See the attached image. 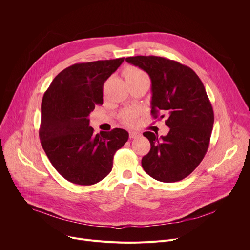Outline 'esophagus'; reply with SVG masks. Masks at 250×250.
Returning <instances> with one entry per match:
<instances>
[{
    "instance_id": "esophagus-1",
    "label": "esophagus",
    "mask_w": 250,
    "mask_h": 250,
    "mask_svg": "<svg viewBox=\"0 0 250 250\" xmlns=\"http://www.w3.org/2000/svg\"><path fill=\"white\" fill-rule=\"evenodd\" d=\"M141 134L137 131H134V130H130L129 131V138H137L139 137Z\"/></svg>"
}]
</instances>
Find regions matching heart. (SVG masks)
Listing matches in <instances>:
<instances>
[{
  "label": "heart",
  "mask_w": 250,
  "mask_h": 250,
  "mask_svg": "<svg viewBox=\"0 0 250 250\" xmlns=\"http://www.w3.org/2000/svg\"><path fill=\"white\" fill-rule=\"evenodd\" d=\"M125 78L126 82L139 78H148L144 71L136 67H128L125 71ZM121 120L126 125H134L137 123V112L134 110H128L122 114Z\"/></svg>",
  "instance_id": "obj_1"
}]
</instances>
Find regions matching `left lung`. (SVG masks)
Instances as JSON below:
<instances>
[{
    "label": "left lung",
    "mask_w": 250,
    "mask_h": 250,
    "mask_svg": "<svg viewBox=\"0 0 250 250\" xmlns=\"http://www.w3.org/2000/svg\"><path fill=\"white\" fill-rule=\"evenodd\" d=\"M125 61L145 70L151 79V115H168L165 136L144 135L150 151L141 165L153 179L171 183L190 175L205 157L213 125V111L205 87L194 71L159 56H132Z\"/></svg>",
    "instance_id": "left-lung-1"
}]
</instances>
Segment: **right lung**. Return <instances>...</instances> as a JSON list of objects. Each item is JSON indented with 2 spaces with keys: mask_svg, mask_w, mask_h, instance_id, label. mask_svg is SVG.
I'll list each match as a JSON object with an SVG mask.
<instances>
[{
  "mask_svg": "<svg viewBox=\"0 0 250 250\" xmlns=\"http://www.w3.org/2000/svg\"><path fill=\"white\" fill-rule=\"evenodd\" d=\"M125 58L71 65L43 95L40 138L49 161L66 180L96 184L112 171L117 150L128 139L122 128L94 134L89 115L103 104V87Z\"/></svg>",
  "mask_w": 250,
  "mask_h": 250,
  "instance_id": "1",
  "label": "right lung"
}]
</instances>
